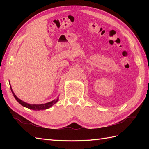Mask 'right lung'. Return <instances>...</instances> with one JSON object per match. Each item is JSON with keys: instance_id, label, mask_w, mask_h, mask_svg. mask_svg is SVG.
Masks as SVG:
<instances>
[{"instance_id": "add662e5", "label": "right lung", "mask_w": 149, "mask_h": 149, "mask_svg": "<svg viewBox=\"0 0 149 149\" xmlns=\"http://www.w3.org/2000/svg\"><path fill=\"white\" fill-rule=\"evenodd\" d=\"M10 88H11V92L13 95L14 97L15 98V99L17 100V102L20 104L22 106H24L25 107H27V108H29L30 109H33V110H36V111H39V110H45V109H47L50 108V107H52L54 104H55L57 102H58V100H59V97L57 98L56 99H54L52 100L51 102H47L45 104H28L26 102H24V101L22 100L21 99H19L17 96H16V95L15 94V93L13 92V91L12 90V88L11 86V84H10Z\"/></svg>"}]
</instances>
